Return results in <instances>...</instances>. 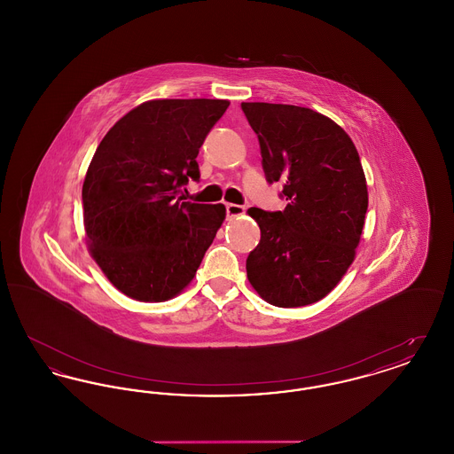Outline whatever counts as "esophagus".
Segmentation results:
<instances>
[{"label":"esophagus","instance_id":"1","mask_svg":"<svg viewBox=\"0 0 454 454\" xmlns=\"http://www.w3.org/2000/svg\"><path fill=\"white\" fill-rule=\"evenodd\" d=\"M226 213H228V216H241V215L245 213V207L239 206V204L228 202V204H226Z\"/></svg>","mask_w":454,"mask_h":454}]
</instances>
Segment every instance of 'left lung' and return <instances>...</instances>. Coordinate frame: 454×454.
<instances>
[{"label": "left lung", "instance_id": "obj_1", "mask_svg": "<svg viewBox=\"0 0 454 454\" xmlns=\"http://www.w3.org/2000/svg\"><path fill=\"white\" fill-rule=\"evenodd\" d=\"M259 137L267 182H282L284 211L250 207L260 243L247 278L279 308L324 300L356 259L367 211L359 153L346 130L311 108L243 102Z\"/></svg>", "mask_w": 454, "mask_h": 454}]
</instances>
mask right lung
Segmentation results:
<instances>
[{"mask_svg":"<svg viewBox=\"0 0 454 454\" xmlns=\"http://www.w3.org/2000/svg\"><path fill=\"white\" fill-rule=\"evenodd\" d=\"M230 106L217 98L148 100L119 119L100 141L83 182L88 252L108 281L136 301L180 294L226 209L182 202L199 180L197 154Z\"/></svg>","mask_w":454,"mask_h":454,"instance_id":"obj_1","label":"right lung"}]
</instances>
